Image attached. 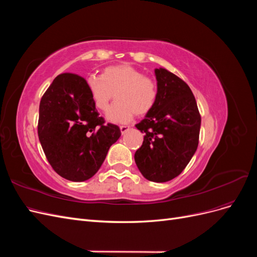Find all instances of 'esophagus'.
Here are the masks:
<instances>
[{
  "label": "esophagus",
  "instance_id": "esophagus-1",
  "mask_svg": "<svg viewBox=\"0 0 257 257\" xmlns=\"http://www.w3.org/2000/svg\"><path fill=\"white\" fill-rule=\"evenodd\" d=\"M130 130V126H126V125H121L120 126V131H121V134H125L126 132Z\"/></svg>",
  "mask_w": 257,
  "mask_h": 257
}]
</instances>
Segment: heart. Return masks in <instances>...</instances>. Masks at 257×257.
<instances>
[{"instance_id": "obj_1", "label": "heart", "mask_w": 257, "mask_h": 257, "mask_svg": "<svg viewBox=\"0 0 257 257\" xmlns=\"http://www.w3.org/2000/svg\"><path fill=\"white\" fill-rule=\"evenodd\" d=\"M87 88L93 104L102 112L109 109L115 94L116 102L107 114L112 123H127L135 113H148L158 98L157 82L128 64L108 66L102 76H90Z\"/></svg>"}]
</instances>
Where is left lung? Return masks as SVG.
Wrapping results in <instances>:
<instances>
[{
  "mask_svg": "<svg viewBox=\"0 0 257 257\" xmlns=\"http://www.w3.org/2000/svg\"><path fill=\"white\" fill-rule=\"evenodd\" d=\"M158 98L136 127L145 133L135 152L139 172L148 180L166 182L180 175L195 153L200 113L190 87L165 68L155 69Z\"/></svg>",
  "mask_w": 257,
  "mask_h": 257,
  "instance_id": "8db88e82",
  "label": "left lung"
}]
</instances>
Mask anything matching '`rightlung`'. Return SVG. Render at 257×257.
I'll return each mask as SVG.
<instances>
[{
  "label": "right lung",
  "mask_w": 257,
  "mask_h": 257,
  "mask_svg": "<svg viewBox=\"0 0 257 257\" xmlns=\"http://www.w3.org/2000/svg\"><path fill=\"white\" fill-rule=\"evenodd\" d=\"M98 114L87 80L76 74L57 76L41 99L38 138L54 172L69 181L94 176L121 136Z\"/></svg>",
  "instance_id": "add662e5"
}]
</instances>
